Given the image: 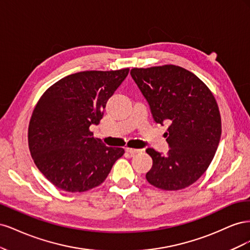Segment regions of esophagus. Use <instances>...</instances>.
<instances>
[{"label": "esophagus", "instance_id": "34e87169", "mask_svg": "<svg viewBox=\"0 0 250 250\" xmlns=\"http://www.w3.org/2000/svg\"><path fill=\"white\" fill-rule=\"evenodd\" d=\"M125 151H126V152L129 153V154L133 155V154H135V153H139L141 150H140V149H133V148H128V147H126V148H125Z\"/></svg>", "mask_w": 250, "mask_h": 250}]
</instances>
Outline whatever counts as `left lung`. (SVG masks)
Instances as JSON below:
<instances>
[{"label":"left lung","mask_w":250,"mask_h":250,"mask_svg":"<svg viewBox=\"0 0 250 250\" xmlns=\"http://www.w3.org/2000/svg\"><path fill=\"white\" fill-rule=\"evenodd\" d=\"M130 75L156 123L170 124L164 155L152 148L150 185L177 191L194 184L213 161L221 137V117L214 95L190 71L173 64L134 67Z\"/></svg>","instance_id":"1"}]
</instances>
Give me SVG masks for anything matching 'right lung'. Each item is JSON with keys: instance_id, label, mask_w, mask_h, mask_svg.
Returning a JSON list of instances; mask_svg holds the SVG:
<instances>
[{"instance_id": "right-lung-1", "label": "right lung", "mask_w": 250, "mask_h": 250, "mask_svg": "<svg viewBox=\"0 0 250 250\" xmlns=\"http://www.w3.org/2000/svg\"><path fill=\"white\" fill-rule=\"evenodd\" d=\"M129 69L85 71L50 86L37 102L28 129L30 153L50 183L65 192L101 185L123 148L107 147L89 130Z\"/></svg>"}]
</instances>
